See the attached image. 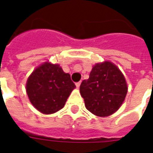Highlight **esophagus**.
<instances>
[{"label": "esophagus", "mask_w": 153, "mask_h": 153, "mask_svg": "<svg viewBox=\"0 0 153 153\" xmlns=\"http://www.w3.org/2000/svg\"><path fill=\"white\" fill-rule=\"evenodd\" d=\"M80 84H81V83H80V82H78V83H75V85H76V87H77V88H79Z\"/></svg>", "instance_id": "obj_1"}]
</instances>
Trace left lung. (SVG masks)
<instances>
[{"label":"left lung","instance_id":"obj_1","mask_svg":"<svg viewBox=\"0 0 153 153\" xmlns=\"http://www.w3.org/2000/svg\"><path fill=\"white\" fill-rule=\"evenodd\" d=\"M79 89L87 109L95 115L105 117L120 107L128 88L118 67L105 61L93 67L88 79L83 80Z\"/></svg>","mask_w":153,"mask_h":153}]
</instances>
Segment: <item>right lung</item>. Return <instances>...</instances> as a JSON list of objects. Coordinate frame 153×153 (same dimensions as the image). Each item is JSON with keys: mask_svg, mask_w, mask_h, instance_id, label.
Wrapping results in <instances>:
<instances>
[{"mask_svg": "<svg viewBox=\"0 0 153 153\" xmlns=\"http://www.w3.org/2000/svg\"><path fill=\"white\" fill-rule=\"evenodd\" d=\"M75 84L70 74L61 67L45 62L28 77L26 91L30 102L43 114H52L62 109Z\"/></svg>", "mask_w": 153, "mask_h": 153, "instance_id": "add662e5", "label": "right lung"}]
</instances>
